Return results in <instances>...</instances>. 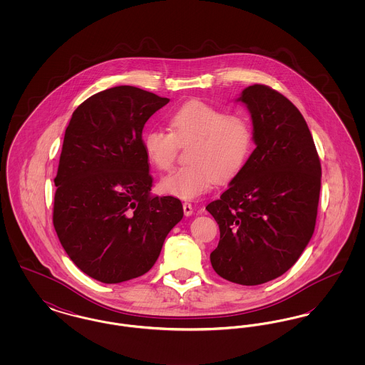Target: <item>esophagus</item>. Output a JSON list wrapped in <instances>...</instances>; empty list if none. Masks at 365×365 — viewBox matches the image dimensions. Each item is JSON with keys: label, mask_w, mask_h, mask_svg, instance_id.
<instances>
[{"label": "esophagus", "mask_w": 365, "mask_h": 365, "mask_svg": "<svg viewBox=\"0 0 365 365\" xmlns=\"http://www.w3.org/2000/svg\"><path fill=\"white\" fill-rule=\"evenodd\" d=\"M183 212H185L186 216H191L192 215L194 209H192V205H191L190 202H183Z\"/></svg>", "instance_id": "1"}]
</instances>
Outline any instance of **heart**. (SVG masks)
<instances>
[{
	"label": "heart",
	"mask_w": 365,
	"mask_h": 365,
	"mask_svg": "<svg viewBox=\"0 0 365 365\" xmlns=\"http://www.w3.org/2000/svg\"><path fill=\"white\" fill-rule=\"evenodd\" d=\"M171 131L150 128L143 134L148 160L160 171L173 168L179 143L192 140L187 153L189 165L161 180L164 192L182 200L202 195L216 179L238 174L253 150V131L240 115H227L216 106L191 101L168 115Z\"/></svg>",
	"instance_id": "heart-1"
}]
</instances>
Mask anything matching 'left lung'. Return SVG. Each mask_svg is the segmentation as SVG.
Segmentation results:
<instances>
[{
	"mask_svg": "<svg viewBox=\"0 0 365 365\" xmlns=\"http://www.w3.org/2000/svg\"><path fill=\"white\" fill-rule=\"evenodd\" d=\"M237 101L250 113L256 149L207 207L220 230L210 262L222 278L256 286L290 269L311 241L322 167L308 124L284 96L253 85Z\"/></svg>",
	"mask_w": 365,
	"mask_h": 365,
	"instance_id": "left-lung-1",
	"label": "left lung"
}]
</instances>
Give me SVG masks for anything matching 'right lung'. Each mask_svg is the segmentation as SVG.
Returning <instances> with one entry per match:
<instances>
[{
  "instance_id": "add662e5",
  "label": "right lung",
  "mask_w": 365,
  "mask_h": 365,
  "mask_svg": "<svg viewBox=\"0 0 365 365\" xmlns=\"http://www.w3.org/2000/svg\"><path fill=\"white\" fill-rule=\"evenodd\" d=\"M170 103L116 86L79 105L66 130L54 185L53 226L66 253L90 278L120 283L146 274L183 217L173 195H152L142 130Z\"/></svg>"
}]
</instances>
